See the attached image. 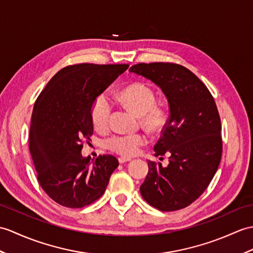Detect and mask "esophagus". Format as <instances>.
<instances>
[{"label":"esophagus","mask_w":253,"mask_h":253,"mask_svg":"<svg viewBox=\"0 0 253 253\" xmlns=\"http://www.w3.org/2000/svg\"><path fill=\"white\" fill-rule=\"evenodd\" d=\"M129 161H130V158H126V157H120L119 158L120 164H124V163H127Z\"/></svg>","instance_id":"esophagus-1"}]
</instances>
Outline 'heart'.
<instances>
[{
  "label": "heart",
  "instance_id": "obj_1",
  "mask_svg": "<svg viewBox=\"0 0 253 253\" xmlns=\"http://www.w3.org/2000/svg\"><path fill=\"white\" fill-rule=\"evenodd\" d=\"M119 101L131 112L140 116L141 124L152 132H160L167 123V110L162 104L155 103L154 91L143 83H132L117 92ZM112 105L107 96L100 95L92 102L90 109L91 123L95 128L105 129L109 126ZM148 143L144 133L113 134L105 139L107 149L122 156L131 157Z\"/></svg>",
  "mask_w": 253,
  "mask_h": 253
}]
</instances>
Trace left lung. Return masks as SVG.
Instances as JSON below:
<instances>
[{"label": "left lung", "mask_w": 253, "mask_h": 253, "mask_svg": "<svg viewBox=\"0 0 253 253\" xmlns=\"http://www.w3.org/2000/svg\"><path fill=\"white\" fill-rule=\"evenodd\" d=\"M129 71L155 83L166 96L170 116L148 161L149 172L140 186L145 202L161 211L183 209L207 189L222 156L221 120L214 99L197 76L169 62L134 64Z\"/></svg>", "instance_id": "1"}]
</instances>
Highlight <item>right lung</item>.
I'll list each match as a JSON object with an SVG mask.
<instances>
[{"label": "right lung", "mask_w": 253, "mask_h": 253, "mask_svg": "<svg viewBox=\"0 0 253 253\" xmlns=\"http://www.w3.org/2000/svg\"><path fill=\"white\" fill-rule=\"evenodd\" d=\"M128 64L80 63L57 72L34 103L29 149L40 185L61 206L82 208L103 195L119 166L112 155L83 157V140L93 131L95 99Z\"/></svg>", "instance_id": "1"}]
</instances>
